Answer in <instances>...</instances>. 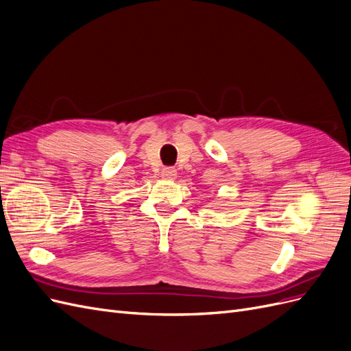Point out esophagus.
Here are the masks:
<instances>
[{
  "mask_svg": "<svg viewBox=\"0 0 351 351\" xmlns=\"http://www.w3.org/2000/svg\"><path fill=\"white\" fill-rule=\"evenodd\" d=\"M161 174H162V177H164V178L173 180V178L177 176V171H176V169H174L173 167H165V168H162Z\"/></svg>",
  "mask_w": 351,
  "mask_h": 351,
  "instance_id": "1",
  "label": "esophagus"
}]
</instances>
